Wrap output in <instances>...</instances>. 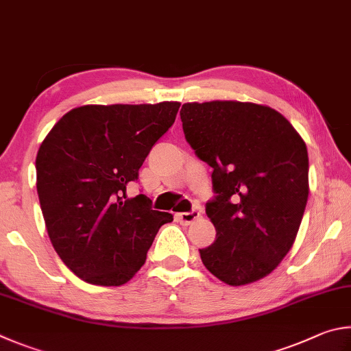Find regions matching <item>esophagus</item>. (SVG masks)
<instances>
[{"label":"esophagus","instance_id":"34e87169","mask_svg":"<svg viewBox=\"0 0 351 351\" xmlns=\"http://www.w3.org/2000/svg\"><path fill=\"white\" fill-rule=\"evenodd\" d=\"M177 220H179L180 223H183V225H191L194 220H197L199 217H200V213L197 211V210H193V211H189V213H180V214H177Z\"/></svg>","mask_w":351,"mask_h":351}]
</instances>
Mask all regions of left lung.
Segmentation results:
<instances>
[{"label": "left lung", "instance_id": "left-lung-1", "mask_svg": "<svg viewBox=\"0 0 351 351\" xmlns=\"http://www.w3.org/2000/svg\"><path fill=\"white\" fill-rule=\"evenodd\" d=\"M185 138L213 168L206 216L216 241L200 251L208 271L241 287L265 278L296 241L308 199V152L284 115L243 101L185 103Z\"/></svg>", "mask_w": 351, "mask_h": 351}]
</instances>
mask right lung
<instances>
[{
    "label": "right lung",
    "mask_w": 351,
    "mask_h": 351,
    "mask_svg": "<svg viewBox=\"0 0 351 351\" xmlns=\"http://www.w3.org/2000/svg\"><path fill=\"white\" fill-rule=\"evenodd\" d=\"M179 101L86 104L69 110L36 154V191L60 259L88 284L119 287L146 262L172 214L151 210L129 182L179 112Z\"/></svg>",
    "instance_id": "add662e5"
}]
</instances>
